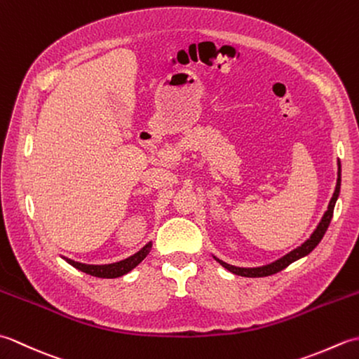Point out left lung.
Wrapping results in <instances>:
<instances>
[{
  "label": "left lung",
  "instance_id": "left-lung-1",
  "mask_svg": "<svg viewBox=\"0 0 359 359\" xmlns=\"http://www.w3.org/2000/svg\"><path fill=\"white\" fill-rule=\"evenodd\" d=\"M339 188H341V166L338 165V180H337V188H334V193H333V197L332 201L329 203V208H327L325 215L323 216L321 222H319L318 228L313 231V234L310 236V239L302 243L301 247H297L296 250H293L292 253L285 255L284 257H280L279 261L273 262L270 265H264V266H257V269H241V266H234V265H230L226 262H222L219 261V264H222L226 270H230L231 273L234 274H239V276H245V278H262V276H270V274H274L278 273L280 270L287 269V266L297 261V259L302 257V256H307L311 250H313L319 242H321V239L324 238V234L327 231V228H329L330 225V220H332V216H333V208H334V203H337V199L339 196Z\"/></svg>",
  "mask_w": 359,
  "mask_h": 359
}]
</instances>
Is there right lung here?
Wrapping results in <instances>:
<instances>
[{"label":"right lung","mask_w":359,"mask_h":359,"mask_svg":"<svg viewBox=\"0 0 359 359\" xmlns=\"http://www.w3.org/2000/svg\"><path fill=\"white\" fill-rule=\"evenodd\" d=\"M151 250V243L148 245H144L139 253H135L134 256L125 259V261H120L116 264H109V265H86V264H80V262H74L71 259H67V262H69L75 269L81 270L83 273H88L90 276H95V278H118V276H123L128 271H131L134 266L139 265L144 257L148 256Z\"/></svg>","instance_id":"1"}]
</instances>
